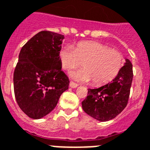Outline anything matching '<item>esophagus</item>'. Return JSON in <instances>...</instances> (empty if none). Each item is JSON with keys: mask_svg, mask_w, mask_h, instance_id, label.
Returning <instances> with one entry per match:
<instances>
[{"mask_svg": "<svg viewBox=\"0 0 150 150\" xmlns=\"http://www.w3.org/2000/svg\"><path fill=\"white\" fill-rule=\"evenodd\" d=\"M78 86H79L78 84L74 83L73 81H71V82H70V86H71V87H72V88H75V87H77Z\"/></svg>", "mask_w": 150, "mask_h": 150, "instance_id": "1", "label": "esophagus"}]
</instances>
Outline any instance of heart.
<instances>
[{
  "label": "heart",
  "mask_w": 150,
  "mask_h": 150,
  "mask_svg": "<svg viewBox=\"0 0 150 150\" xmlns=\"http://www.w3.org/2000/svg\"><path fill=\"white\" fill-rule=\"evenodd\" d=\"M59 58L62 67L68 71L83 64L85 69L74 72L72 77L82 82L93 80V83L98 86L113 80L124 64L120 52L94 41L79 42L75 48L63 47L59 50Z\"/></svg>",
  "instance_id": "obj_1"
}]
</instances>
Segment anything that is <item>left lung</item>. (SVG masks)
I'll use <instances>...</instances> for the list:
<instances>
[{
  "instance_id": "left-lung-1",
  "label": "left lung",
  "mask_w": 150,
  "mask_h": 150,
  "mask_svg": "<svg viewBox=\"0 0 150 150\" xmlns=\"http://www.w3.org/2000/svg\"><path fill=\"white\" fill-rule=\"evenodd\" d=\"M133 76V65L126 59L111 83L97 89H88L87 96L82 102L84 111L100 122L115 118L127 106Z\"/></svg>"
}]
</instances>
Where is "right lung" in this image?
Returning <instances> with one entry per match:
<instances>
[{"instance_id":"add662e5","label":"right lung","mask_w":150,"mask_h":150,"mask_svg":"<svg viewBox=\"0 0 150 150\" xmlns=\"http://www.w3.org/2000/svg\"><path fill=\"white\" fill-rule=\"evenodd\" d=\"M64 35L41 31L22 47L13 74L14 94L19 107L33 119L54 110L68 89L69 79L59 58Z\"/></svg>"}]
</instances>
